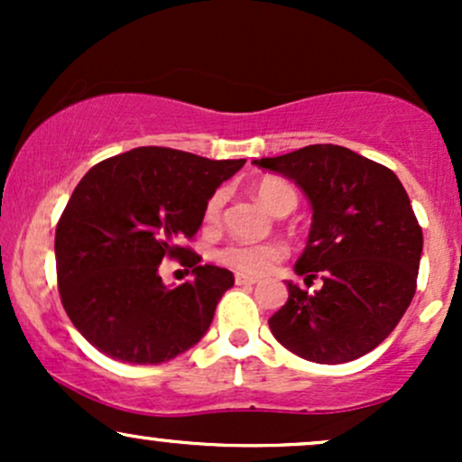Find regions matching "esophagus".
I'll return each instance as SVG.
<instances>
[{
    "mask_svg": "<svg viewBox=\"0 0 462 462\" xmlns=\"http://www.w3.org/2000/svg\"><path fill=\"white\" fill-rule=\"evenodd\" d=\"M235 282H236V284H256L258 280H256V278H252V275L236 273V275H235Z\"/></svg>",
    "mask_w": 462,
    "mask_h": 462,
    "instance_id": "34e87169",
    "label": "esophagus"
}]
</instances>
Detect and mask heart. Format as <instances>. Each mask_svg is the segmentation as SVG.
<instances>
[{
    "label": "heart",
    "mask_w": 462,
    "mask_h": 462,
    "mask_svg": "<svg viewBox=\"0 0 462 462\" xmlns=\"http://www.w3.org/2000/svg\"><path fill=\"white\" fill-rule=\"evenodd\" d=\"M254 193L269 213H280L282 208H295L298 195L293 187L280 178H263L254 187ZM224 193H215L206 204V221L215 224L219 219ZM284 247L280 243H227L217 252V261L238 273L263 275L272 272L273 264L284 258Z\"/></svg>",
    "instance_id": "b5f03b06"
}]
</instances>
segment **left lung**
Returning a JSON list of instances; mask_svg holds the SVG:
<instances>
[{
    "mask_svg": "<svg viewBox=\"0 0 462 462\" xmlns=\"http://www.w3.org/2000/svg\"><path fill=\"white\" fill-rule=\"evenodd\" d=\"M258 167L293 180L312 224L295 273L321 275L309 291L286 280L289 300L269 319L278 343L321 365L356 360L400 323L417 286L423 235L391 169L341 145H309Z\"/></svg>",
    "mask_w": 462,
    "mask_h": 462,
    "instance_id": "8db88e82",
    "label": "left lung"
}]
</instances>
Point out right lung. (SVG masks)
<instances>
[{"label": "right lung", "instance_id": "add662e5", "mask_svg": "<svg viewBox=\"0 0 462 462\" xmlns=\"http://www.w3.org/2000/svg\"><path fill=\"white\" fill-rule=\"evenodd\" d=\"M245 164L169 147H136L95 164L56 227L58 291L78 332L106 356L158 365L208 332L235 275L184 247L198 235L215 190ZM178 257L194 280L162 282Z\"/></svg>", "mask_w": 462, "mask_h": 462}]
</instances>
